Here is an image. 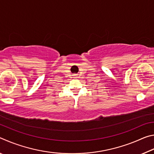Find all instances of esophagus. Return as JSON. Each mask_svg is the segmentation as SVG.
Instances as JSON below:
<instances>
[{
    "instance_id": "obj_1",
    "label": "esophagus",
    "mask_w": 154,
    "mask_h": 154,
    "mask_svg": "<svg viewBox=\"0 0 154 154\" xmlns=\"http://www.w3.org/2000/svg\"><path fill=\"white\" fill-rule=\"evenodd\" d=\"M76 75H74V76H75V77H77V76H76Z\"/></svg>"
}]
</instances>
